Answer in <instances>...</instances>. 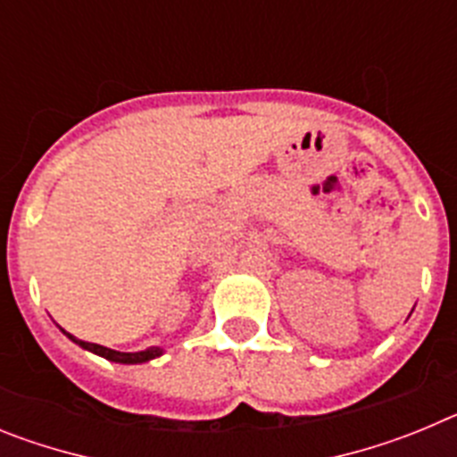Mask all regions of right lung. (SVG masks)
Wrapping results in <instances>:
<instances>
[{"label": "right lung", "mask_w": 457, "mask_h": 457, "mask_svg": "<svg viewBox=\"0 0 457 457\" xmlns=\"http://www.w3.org/2000/svg\"><path fill=\"white\" fill-rule=\"evenodd\" d=\"M62 329V327H59ZM72 343H78L82 350H88V353L98 354V357H104L107 361H114V364H146L151 359L155 357H162L164 348H148V350H141V353H119V350H112V348H104V345H98V343H87V341H79L75 338L72 334H68L66 329H62Z\"/></svg>", "instance_id": "right-lung-1"}]
</instances>
